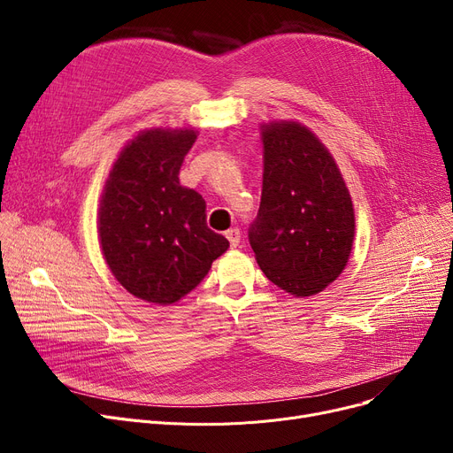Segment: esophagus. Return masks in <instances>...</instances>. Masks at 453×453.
<instances>
[{"mask_svg": "<svg viewBox=\"0 0 453 453\" xmlns=\"http://www.w3.org/2000/svg\"><path fill=\"white\" fill-rule=\"evenodd\" d=\"M226 239L229 241V246H231V248H236V246L241 244V229H239V227L227 229V231H226Z\"/></svg>", "mask_w": 453, "mask_h": 453, "instance_id": "1", "label": "esophagus"}]
</instances>
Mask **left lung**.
<instances>
[{
    "label": "left lung",
    "instance_id": "1",
    "mask_svg": "<svg viewBox=\"0 0 453 453\" xmlns=\"http://www.w3.org/2000/svg\"><path fill=\"white\" fill-rule=\"evenodd\" d=\"M263 196L248 239L265 275L297 297L321 292L343 272L354 209L334 159L299 123L263 127Z\"/></svg>",
    "mask_w": 453,
    "mask_h": 453
}]
</instances>
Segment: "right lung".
I'll return each mask as SVG.
<instances>
[{"label":"right lung","instance_id":"obj_1","mask_svg":"<svg viewBox=\"0 0 453 453\" xmlns=\"http://www.w3.org/2000/svg\"><path fill=\"white\" fill-rule=\"evenodd\" d=\"M195 130L139 134L113 163L99 236L115 279L135 297L173 304L196 288L229 242L207 227L205 200L180 185Z\"/></svg>","mask_w":453,"mask_h":453}]
</instances>
